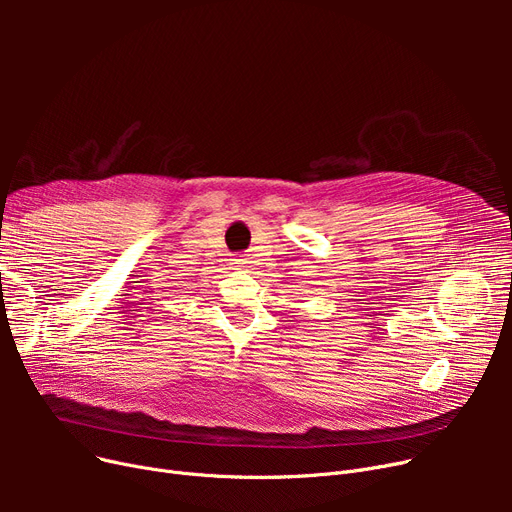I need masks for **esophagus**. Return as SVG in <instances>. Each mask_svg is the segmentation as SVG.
<instances>
[{
    "instance_id": "1",
    "label": "esophagus",
    "mask_w": 512,
    "mask_h": 512,
    "mask_svg": "<svg viewBox=\"0 0 512 512\" xmlns=\"http://www.w3.org/2000/svg\"><path fill=\"white\" fill-rule=\"evenodd\" d=\"M234 261V265H238V267H245L249 261L247 259H242V257H236V259H232Z\"/></svg>"
}]
</instances>
